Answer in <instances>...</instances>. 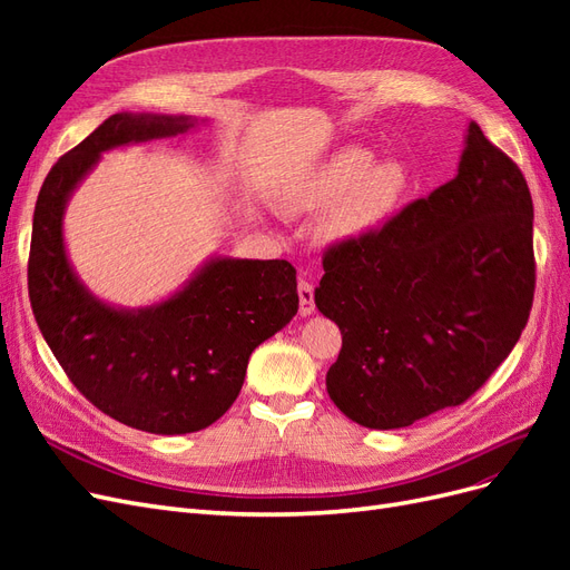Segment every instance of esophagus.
<instances>
[{"label":"esophagus","mask_w":570,"mask_h":570,"mask_svg":"<svg viewBox=\"0 0 570 570\" xmlns=\"http://www.w3.org/2000/svg\"><path fill=\"white\" fill-rule=\"evenodd\" d=\"M299 292V314L302 316H312L316 312V304H314V285L308 281H299L297 285Z\"/></svg>","instance_id":"esophagus-1"}]
</instances>
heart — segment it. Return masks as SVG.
Returning a JSON list of instances; mask_svg holds the SVG:
<instances>
[{"mask_svg":"<svg viewBox=\"0 0 570 570\" xmlns=\"http://www.w3.org/2000/svg\"><path fill=\"white\" fill-rule=\"evenodd\" d=\"M409 185L402 161L373 164L371 151L344 147L292 185L285 202L295 212H327L323 230L331 239H358L400 209Z\"/></svg>","mask_w":570,"mask_h":570,"instance_id":"obj_1","label":"heart"}]
</instances>
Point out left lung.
Listing matches in <instances>:
<instances>
[{"instance_id": "left-lung-1", "label": "left lung", "mask_w": 570, "mask_h": 570, "mask_svg": "<svg viewBox=\"0 0 570 570\" xmlns=\"http://www.w3.org/2000/svg\"><path fill=\"white\" fill-rule=\"evenodd\" d=\"M318 312L340 325L325 375L354 423L394 430L482 387L519 342L534 292L528 183L478 124L456 176L381 230L323 256Z\"/></svg>"}]
</instances>
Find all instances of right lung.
I'll list each match as a JSON object with an SVG mask.
<instances>
[{"label": "right lung", "mask_w": 570, "mask_h": 570, "mask_svg": "<svg viewBox=\"0 0 570 570\" xmlns=\"http://www.w3.org/2000/svg\"><path fill=\"white\" fill-rule=\"evenodd\" d=\"M197 126L193 116L114 114L51 166L32 216L28 292L51 354L107 416L154 435L209 428L237 400L252 352L299 308L285 258L212 256L168 299L124 308L101 302L68 262L63 214L109 149Z\"/></svg>", "instance_id": "right-lung-1"}]
</instances>
